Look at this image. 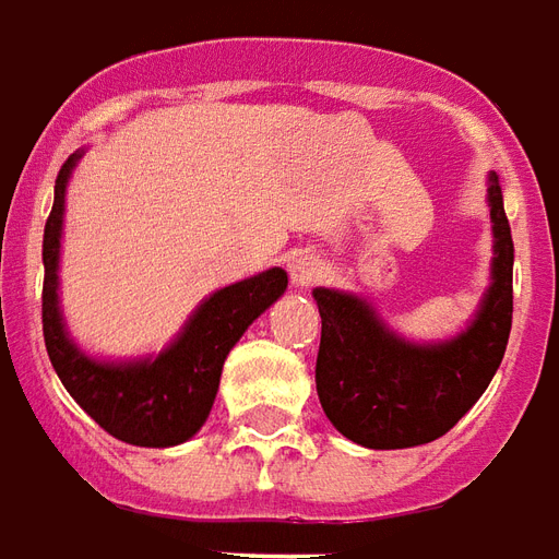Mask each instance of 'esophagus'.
<instances>
[{
    "label": "esophagus",
    "mask_w": 559,
    "mask_h": 559,
    "mask_svg": "<svg viewBox=\"0 0 559 559\" xmlns=\"http://www.w3.org/2000/svg\"><path fill=\"white\" fill-rule=\"evenodd\" d=\"M321 276V259L312 252H295L288 262V280L295 288H307V285L319 283Z\"/></svg>",
    "instance_id": "34e87169"
}]
</instances>
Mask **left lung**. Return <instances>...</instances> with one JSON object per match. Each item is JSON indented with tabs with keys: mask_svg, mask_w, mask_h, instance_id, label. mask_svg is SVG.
<instances>
[{
	"mask_svg": "<svg viewBox=\"0 0 559 559\" xmlns=\"http://www.w3.org/2000/svg\"><path fill=\"white\" fill-rule=\"evenodd\" d=\"M495 231L491 285L471 328L455 340L414 345L378 319L364 297L316 288L321 345L316 386L321 408L348 441L405 450L438 441L486 393L512 330V231L500 181L488 178Z\"/></svg>",
	"mask_w": 559,
	"mask_h": 559,
	"instance_id": "left-lung-1",
	"label": "left lung"
}]
</instances>
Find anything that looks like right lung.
I'll return each instance as SVG.
<instances>
[{
  "label": "right lung",
  "mask_w": 559,
  "mask_h": 559,
  "mask_svg": "<svg viewBox=\"0 0 559 559\" xmlns=\"http://www.w3.org/2000/svg\"><path fill=\"white\" fill-rule=\"evenodd\" d=\"M83 151L71 154L56 178V199L44 226V342L56 374L73 402L112 438L133 447H175L193 438L217 399L226 354L243 330L283 295L288 276L271 267L226 285L195 309L181 336L157 357L107 364L92 360L68 336L59 309V247H62L64 187Z\"/></svg>",
  "instance_id": "obj_1"
}]
</instances>
